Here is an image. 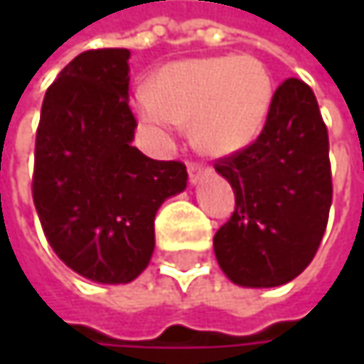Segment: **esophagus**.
Segmentation results:
<instances>
[{
    "label": "esophagus",
    "instance_id": "obj_1",
    "mask_svg": "<svg viewBox=\"0 0 364 364\" xmlns=\"http://www.w3.org/2000/svg\"><path fill=\"white\" fill-rule=\"evenodd\" d=\"M187 173H189V181L191 183H198L206 173H208V168L206 166H202V164H198V162H189V166H187Z\"/></svg>",
    "mask_w": 364,
    "mask_h": 364
}]
</instances>
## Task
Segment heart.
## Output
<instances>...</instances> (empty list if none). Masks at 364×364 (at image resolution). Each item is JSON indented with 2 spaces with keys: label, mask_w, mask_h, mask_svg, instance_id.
<instances>
[{
  "label": "heart",
  "mask_w": 364,
  "mask_h": 364,
  "mask_svg": "<svg viewBox=\"0 0 364 364\" xmlns=\"http://www.w3.org/2000/svg\"><path fill=\"white\" fill-rule=\"evenodd\" d=\"M272 97V77L255 56H204L162 67L154 88L134 92V111L158 139L191 122L198 149L228 156L259 134Z\"/></svg>",
  "instance_id": "1"
}]
</instances>
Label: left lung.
Instances as JSON below:
<instances>
[{"label": "left lung", "instance_id": "left-lung-1", "mask_svg": "<svg viewBox=\"0 0 364 364\" xmlns=\"http://www.w3.org/2000/svg\"><path fill=\"white\" fill-rule=\"evenodd\" d=\"M215 171L236 196L213 240L225 276L257 289L299 276L321 247L333 200L327 124L312 88L284 80L259 136L219 158Z\"/></svg>", "mask_w": 364, "mask_h": 364}]
</instances>
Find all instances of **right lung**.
<instances>
[{
    "label": "right lung",
    "instance_id": "right-lung-1",
    "mask_svg": "<svg viewBox=\"0 0 364 364\" xmlns=\"http://www.w3.org/2000/svg\"><path fill=\"white\" fill-rule=\"evenodd\" d=\"M126 48L75 56L46 90L36 134L33 202L46 240L75 274L134 280L154 253L160 204L187 185L177 160L134 145Z\"/></svg>",
    "mask_w": 364,
    "mask_h": 364
}]
</instances>
